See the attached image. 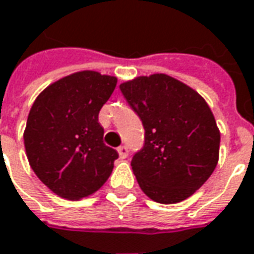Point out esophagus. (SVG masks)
Instances as JSON below:
<instances>
[{
    "instance_id": "obj_1",
    "label": "esophagus",
    "mask_w": 254,
    "mask_h": 254,
    "mask_svg": "<svg viewBox=\"0 0 254 254\" xmlns=\"http://www.w3.org/2000/svg\"><path fill=\"white\" fill-rule=\"evenodd\" d=\"M118 153H119V157H120V159H126V157L128 156V147L127 146L118 147Z\"/></svg>"
}]
</instances>
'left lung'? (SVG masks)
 Returning <instances> with one entry per match:
<instances>
[{
  "label": "left lung",
  "mask_w": 254,
  "mask_h": 254,
  "mask_svg": "<svg viewBox=\"0 0 254 254\" xmlns=\"http://www.w3.org/2000/svg\"><path fill=\"white\" fill-rule=\"evenodd\" d=\"M145 128V145L131 167L142 191L160 204H176L198 190L215 171L220 131L201 95L165 73L120 84Z\"/></svg>",
  "instance_id": "obj_1"
}]
</instances>
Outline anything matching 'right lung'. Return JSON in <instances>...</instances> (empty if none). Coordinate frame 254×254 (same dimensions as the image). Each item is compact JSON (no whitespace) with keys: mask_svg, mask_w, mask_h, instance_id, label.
Instances as JSON below:
<instances>
[{"mask_svg":"<svg viewBox=\"0 0 254 254\" xmlns=\"http://www.w3.org/2000/svg\"><path fill=\"white\" fill-rule=\"evenodd\" d=\"M118 78L80 71L48 86L32 104L24 147L41 182L65 199L95 193L107 182L118 152L104 143L98 113Z\"/></svg>","mask_w":254,"mask_h":254,"instance_id":"right-lung-1","label":"right lung"}]
</instances>
